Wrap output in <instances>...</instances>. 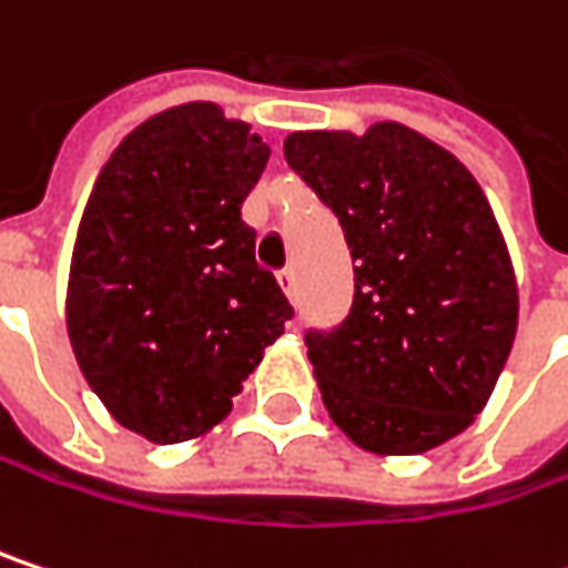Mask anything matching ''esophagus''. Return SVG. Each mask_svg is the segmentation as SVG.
Wrapping results in <instances>:
<instances>
[{
  "label": "esophagus",
  "instance_id": "esophagus-1",
  "mask_svg": "<svg viewBox=\"0 0 568 568\" xmlns=\"http://www.w3.org/2000/svg\"><path fill=\"white\" fill-rule=\"evenodd\" d=\"M276 280H280V285H283L285 295H295V270H292V266H288V270H283Z\"/></svg>",
  "mask_w": 568,
  "mask_h": 568
}]
</instances>
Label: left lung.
<instances>
[{
  "instance_id": "1",
  "label": "left lung",
  "mask_w": 568,
  "mask_h": 568,
  "mask_svg": "<svg viewBox=\"0 0 568 568\" xmlns=\"http://www.w3.org/2000/svg\"><path fill=\"white\" fill-rule=\"evenodd\" d=\"M285 162L335 211L354 260L347 318L305 332L332 419L384 455L458 436L517 335V283L485 191L399 123L292 132Z\"/></svg>"
}]
</instances>
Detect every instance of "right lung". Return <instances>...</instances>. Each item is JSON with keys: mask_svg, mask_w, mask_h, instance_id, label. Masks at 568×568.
<instances>
[{"mask_svg": "<svg viewBox=\"0 0 568 568\" xmlns=\"http://www.w3.org/2000/svg\"><path fill=\"white\" fill-rule=\"evenodd\" d=\"M266 159L246 123L184 103L135 126L90 191L68 335L90 389L149 442L217 426L292 318L240 217Z\"/></svg>", "mask_w": 568, "mask_h": 568, "instance_id": "add662e5", "label": "right lung"}]
</instances>
